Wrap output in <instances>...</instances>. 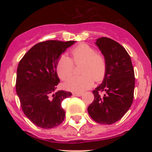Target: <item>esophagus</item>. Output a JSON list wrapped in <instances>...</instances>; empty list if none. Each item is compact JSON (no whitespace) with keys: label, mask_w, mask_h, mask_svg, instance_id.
Wrapping results in <instances>:
<instances>
[{"label":"esophagus","mask_w":152,"mask_h":152,"mask_svg":"<svg viewBox=\"0 0 152 152\" xmlns=\"http://www.w3.org/2000/svg\"><path fill=\"white\" fill-rule=\"evenodd\" d=\"M72 94H73V96H80L82 95V94H81V93H73Z\"/></svg>","instance_id":"34e87169"}]
</instances>
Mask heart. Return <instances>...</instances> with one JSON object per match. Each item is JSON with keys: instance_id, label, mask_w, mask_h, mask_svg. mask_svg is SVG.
Listing matches in <instances>:
<instances>
[{"instance_id": "heart-1", "label": "heart", "mask_w": 152, "mask_h": 152, "mask_svg": "<svg viewBox=\"0 0 152 152\" xmlns=\"http://www.w3.org/2000/svg\"><path fill=\"white\" fill-rule=\"evenodd\" d=\"M72 60L68 56L62 55L58 59L56 72L61 80H67L72 75L74 62L83 63L81 76H74L67 80L64 87L75 93H82L90 89L94 84V79L100 81L103 79L107 71V62L104 56L96 53L95 49L87 44H80L71 52Z\"/></svg>"}]
</instances>
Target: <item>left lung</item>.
Here are the masks:
<instances>
[{
	"mask_svg": "<svg viewBox=\"0 0 152 152\" xmlns=\"http://www.w3.org/2000/svg\"><path fill=\"white\" fill-rule=\"evenodd\" d=\"M95 44L105 58L107 71L101 84L93 91L94 100L88 112L96 123L110 125L121 119L131 107L135 74L129 55L117 42L102 37ZM100 92L104 93L103 96Z\"/></svg>",
	"mask_w": 152,
	"mask_h": 152,
	"instance_id": "1",
	"label": "left lung"
}]
</instances>
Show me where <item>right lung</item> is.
Returning a JSON list of instances; mask_svg holds the SVG:
<instances>
[{
  "label": "right lung",
  "mask_w": 152,
  "mask_h": 152,
  "mask_svg": "<svg viewBox=\"0 0 152 152\" xmlns=\"http://www.w3.org/2000/svg\"><path fill=\"white\" fill-rule=\"evenodd\" d=\"M76 41L48 40L37 43L24 55L17 67L16 91L22 110L33 124L52 129L63 122L61 102L72 93L56 91L60 80L58 59Z\"/></svg>",
  "instance_id": "obj_1"
}]
</instances>
